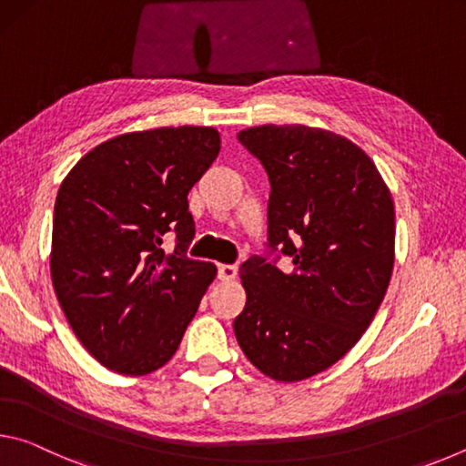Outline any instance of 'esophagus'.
<instances>
[{"mask_svg": "<svg viewBox=\"0 0 466 466\" xmlns=\"http://www.w3.org/2000/svg\"><path fill=\"white\" fill-rule=\"evenodd\" d=\"M238 275V267L236 265H218V278L222 281H232Z\"/></svg>", "mask_w": 466, "mask_h": 466, "instance_id": "obj_1", "label": "esophagus"}]
</instances>
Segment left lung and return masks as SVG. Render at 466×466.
<instances>
[{
	"instance_id": "1",
	"label": "left lung",
	"mask_w": 466,
	"mask_h": 466,
	"mask_svg": "<svg viewBox=\"0 0 466 466\" xmlns=\"http://www.w3.org/2000/svg\"><path fill=\"white\" fill-rule=\"evenodd\" d=\"M269 177L267 248L240 267L247 289L234 333L250 364L298 382L341 360L370 327L394 265V205L364 149L306 125L238 133Z\"/></svg>"
}]
</instances>
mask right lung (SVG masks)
Masks as SVG:
<instances>
[{"instance_id":"right-lung-1","label":"right lung","mask_w":466,"mask_h":466,"mask_svg":"<svg viewBox=\"0 0 466 466\" xmlns=\"http://www.w3.org/2000/svg\"><path fill=\"white\" fill-rule=\"evenodd\" d=\"M219 154L214 127H160L90 149L63 178L51 278L63 314L102 366L146 376L175 356L216 265L187 248V195ZM177 234L167 256L163 236Z\"/></svg>"}]
</instances>
